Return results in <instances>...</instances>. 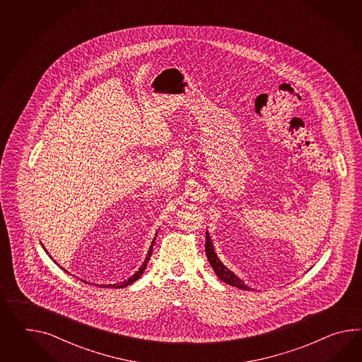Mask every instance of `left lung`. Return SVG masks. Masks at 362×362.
<instances>
[{
    "label": "left lung",
    "mask_w": 362,
    "mask_h": 362,
    "mask_svg": "<svg viewBox=\"0 0 362 362\" xmlns=\"http://www.w3.org/2000/svg\"><path fill=\"white\" fill-rule=\"evenodd\" d=\"M205 252H206V257H208L209 263L212 265L214 272L218 276L221 281L226 282V284H229L231 286H235L238 289L251 291V288L247 286L243 280H240L237 274H234L233 271H230L229 268L218 259V256L214 251V247H213L212 238H211L208 231H206V237H205Z\"/></svg>",
    "instance_id": "1"
}]
</instances>
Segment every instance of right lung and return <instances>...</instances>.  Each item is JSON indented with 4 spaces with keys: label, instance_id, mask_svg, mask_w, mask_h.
Wrapping results in <instances>:
<instances>
[{
    "label": "right lung",
    "instance_id": "add662e5",
    "mask_svg": "<svg viewBox=\"0 0 362 362\" xmlns=\"http://www.w3.org/2000/svg\"><path fill=\"white\" fill-rule=\"evenodd\" d=\"M156 237H157V234H156ZM156 237L153 238L151 240V245H150L149 251H148V255L145 257V260H144V263H142L141 267L139 268V271L136 272V274L131 276L128 280H125V281L119 282V284H110V285H106L108 288H125V286H128V285H131L132 282L136 281V280H139L140 277H141V274H144V271H145V268H146V265H148V262H149L150 256H151V252H153V246H154V240H156ZM51 257V256H49ZM56 263V262H54ZM65 271V269H64ZM66 272V271H65Z\"/></svg>",
    "mask_w": 362,
    "mask_h": 362
}]
</instances>
